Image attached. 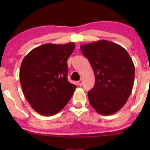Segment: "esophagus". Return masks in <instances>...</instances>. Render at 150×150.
<instances>
[{"label":"esophagus","mask_w":150,"mask_h":150,"mask_svg":"<svg viewBox=\"0 0 150 150\" xmlns=\"http://www.w3.org/2000/svg\"><path fill=\"white\" fill-rule=\"evenodd\" d=\"M77 84H78L79 85H82V84H83V80H80L78 81V82H77Z\"/></svg>","instance_id":"1"}]
</instances>
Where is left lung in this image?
<instances>
[{
	"mask_svg": "<svg viewBox=\"0 0 150 150\" xmlns=\"http://www.w3.org/2000/svg\"><path fill=\"white\" fill-rule=\"evenodd\" d=\"M80 50L88 58L95 75L88 92L91 106L104 116L113 114L127 102L135 78V65L124 48L107 40L82 44Z\"/></svg>",
	"mask_w": 150,
	"mask_h": 150,
	"instance_id": "1",
	"label": "left lung"
}]
</instances>
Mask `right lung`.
<instances>
[{"instance_id":"1","label":"right lung","mask_w":150,"mask_h":150,"mask_svg":"<svg viewBox=\"0 0 150 150\" xmlns=\"http://www.w3.org/2000/svg\"><path fill=\"white\" fill-rule=\"evenodd\" d=\"M75 44H45L24 58L20 80L25 97L32 108L43 116L61 111L71 99L76 85L68 80L67 61Z\"/></svg>"}]
</instances>
